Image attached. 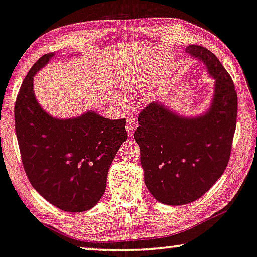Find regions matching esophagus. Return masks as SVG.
<instances>
[{
    "label": "esophagus",
    "instance_id": "obj_1",
    "mask_svg": "<svg viewBox=\"0 0 257 257\" xmlns=\"http://www.w3.org/2000/svg\"><path fill=\"white\" fill-rule=\"evenodd\" d=\"M125 127H127V132L129 134V137H130V139H132L133 134H134V130L137 128V121L134 117H128L127 124H125Z\"/></svg>",
    "mask_w": 257,
    "mask_h": 257
}]
</instances>
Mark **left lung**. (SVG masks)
<instances>
[{"instance_id": "left-lung-1", "label": "left lung", "mask_w": 257, "mask_h": 257, "mask_svg": "<svg viewBox=\"0 0 257 257\" xmlns=\"http://www.w3.org/2000/svg\"><path fill=\"white\" fill-rule=\"evenodd\" d=\"M186 53L202 61L214 80L208 108L183 116L162 102H151L141 112L134 133L145 186L167 205L196 201L223 175L236 125L238 95L231 76L209 49L189 45Z\"/></svg>"}]
</instances>
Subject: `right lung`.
Returning <instances> with one entry per match:
<instances>
[{"label":"right lung","instance_id":"obj_1","mask_svg":"<svg viewBox=\"0 0 257 257\" xmlns=\"http://www.w3.org/2000/svg\"><path fill=\"white\" fill-rule=\"evenodd\" d=\"M55 53L34 63L15 105V125L26 175L33 188L56 208L83 212L97 204L121 144L125 120H109L93 110L70 118L52 116L34 94L33 78Z\"/></svg>","mask_w":257,"mask_h":257}]
</instances>
